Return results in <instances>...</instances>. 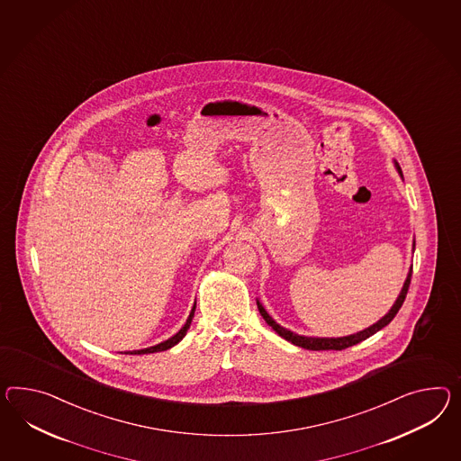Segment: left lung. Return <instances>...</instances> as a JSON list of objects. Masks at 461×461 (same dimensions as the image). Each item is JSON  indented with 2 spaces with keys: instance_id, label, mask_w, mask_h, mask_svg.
Wrapping results in <instances>:
<instances>
[{
  "instance_id": "obj_1",
  "label": "left lung",
  "mask_w": 461,
  "mask_h": 461,
  "mask_svg": "<svg viewBox=\"0 0 461 461\" xmlns=\"http://www.w3.org/2000/svg\"><path fill=\"white\" fill-rule=\"evenodd\" d=\"M394 167L398 170V174L402 177V167L394 160ZM411 274H413V266L410 267V272L406 276V281L402 284V293L396 297L394 304L391 306L390 311L379 319L378 322H375L373 326H369L366 330H359L355 334H349V336H342V338H314V336H301V334H295L293 330H285L281 324H277L272 316H269V312L264 309L262 303L258 299V307H259L260 316L264 318V321L271 326L272 330H276L281 338H284L285 341L293 342L299 348H304V349H311V351H341L346 349L349 346H355L357 342L365 341L369 336H373L375 332H378L379 330H383L384 326H388L393 318L398 314L400 307L404 303V297L408 294V289H410V283H411Z\"/></svg>"
}]
</instances>
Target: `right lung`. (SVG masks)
<instances>
[{"label":"right lung","mask_w":461,"mask_h":461,"mask_svg":"<svg viewBox=\"0 0 461 461\" xmlns=\"http://www.w3.org/2000/svg\"><path fill=\"white\" fill-rule=\"evenodd\" d=\"M194 312H195V303H194V306H192V311H190L189 318L185 321V324L180 328L177 334H174V336H172V338H168L167 341L160 342V344H155V346H150V348H145V349L127 351L125 355H149V353H158V351H167V349L174 348V346L182 341V339H184V336L187 334V330H189L190 328V322H192V318H194Z\"/></svg>","instance_id":"1"}]
</instances>
